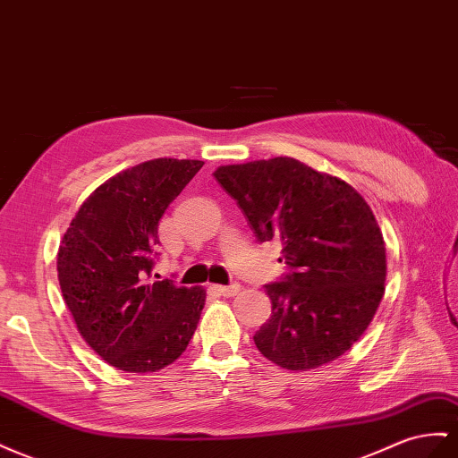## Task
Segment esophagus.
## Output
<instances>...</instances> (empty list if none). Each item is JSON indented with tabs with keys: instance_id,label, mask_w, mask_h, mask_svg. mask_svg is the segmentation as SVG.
<instances>
[{
	"instance_id": "34e87169",
	"label": "esophagus",
	"mask_w": 458,
	"mask_h": 458,
	"mask_svg": "<svg viewBox=\"0 0 458 458\" xmlns=\"http://www.w3.org/2000/svg\"><path fill=\"white\" fill-rule=\"evenodd\" d=\"M212 289L224 296H237L241 293V285H214Z\"/></svg>"
}]
</instances>
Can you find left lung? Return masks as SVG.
I'll use <instances>...</instances> for the list:
<instances>
[{
	"mask_svg": "<svg viewBox=\"0 0 458 458\" xmlns=\"http://www.w3.org/2000/svg\"><path fill=\"white\" fill-rule=\"evenodd\" d=\"M214 177L259 242H283L291 269L266 285L271 318L256 331L258 351L302 372L347 352L386 293V241L372 208L349 182L287 156L219 165Z\"/></svg>",
	"mask_w": 458,
	"mask_h": 458,
	"instance_id": "obj_1",
	"label": "left lung"
}]
</instances>
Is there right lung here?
<instances>
[{"instance_id":"obj_1","label":"right lung","mask_w":458,"mask_h":458,"mask_svg":"<svg viewBox=\"0 0 458 458\" xmlns=\"http://www.w3.org/2000/svg\"><path fill=\"white\" fill-rule=\"evenodd\" d=\"M200 159L157 157L117 173L86 199L57 250L64 301L89 347L123 372H157L187 351L202 287L150 283L157 224L200 171Z\"/></svg>"}]
</instances>
